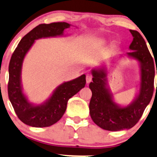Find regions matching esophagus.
Here are the masks:
<instances>
[{"label": "esophagus", "instance_id": "1", "mask_svg": "<svg viewBox=\"0 0 157 157\" xmlns=\"http://www.w3.org/2000/svg\"><path fill=\"white\" fill-rule=\"evenodd\" d=\"M92 75H86V82H87V84H89V82H91V81H92Z\"/></svg>", "mask_w": 157, "mask_h": 157}]
</instances>
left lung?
<instances>
[{"mask_svg":"<svg viewBox=\"0 0 157 157\" xmlns=\"http://www.w3.org/2000/svg\"><path fill=\"white\" fill-rule=\"evenodd\" d=\"M129 31L133 40L129 45L132 52L127 54L136 59L141 65L140 90L135 101L127 107L118 106L105 87V71L92 70V82L89 84L92 92L89 113L95 124L105 130L119 131L133 127L150 103L154 90V77L156 71L157 74V68L156 71L153 57L140 33L133 30Z\"/></svg>","mask_w":157,"mask_h":157,"instance_id":"left-lung-1","label":"left lung"}]
</instances>
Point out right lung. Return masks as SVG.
Instances as JSON below:
<instances>
[{
	"label": "right lung",
	"instance_id": "1",
	"mask_svg": "<svg viewBox=\"0 0 157 157\" xmlns=\"http://www.w3.org/2000/svg\"><path fill=\"white\" fill-rule=\"evenodd\" d=\"M69 26V24L66 22L41 24L22 38L12 54L9 63L7 92L14 112L25 124L33 127H48L56 123L65 113L68 99L86 86V75H82L59 86L46 103L36 106L30 104L22 92L21 86L22 62L35 40L62 35L64 30Z\"/></svg>",
	"mask_w": 157,
	"mask_h": 157
}]
</instances>
